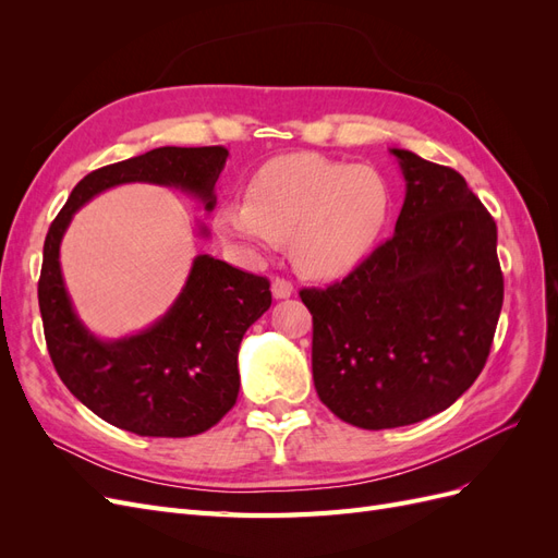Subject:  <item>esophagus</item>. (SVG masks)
Returning a JSON list of instances; mask_svg holds the SVG:
<instances>
[{
    "label": "esophagus",
    "instance_id": "obj_1",
    "mask_svg": "<svg viewBox=\"0 0 558 558\" xmlns=\"http://www.w3.org/2000/svg\"><path fill=\"white\" fill-rule=\"evenodd\" d=\"M272 295H275L277 300H286V298H291V295H293V283L277 277V279L272 281Z\"/></svg>",
    "mask_w": 558,
    "mask_h": 558
}]
</instances>
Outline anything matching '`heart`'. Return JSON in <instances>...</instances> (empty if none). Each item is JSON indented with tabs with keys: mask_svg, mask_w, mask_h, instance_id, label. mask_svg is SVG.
<instances>
[{
	"mask_svg": "<svg viewBox=\"0 0 558 558\" xmlns=\"http://www.w3.org/2000/svg\"><path fill=\"white\" fill-rule=\"evenodd\" d=\"M391 211V185L373 167L293 154L265 162L248 181V197L216 209L214 228L251 260L291 238L302 272L335 279L373 253Z\"/></svg>",
	"mask_w": 558,
	"mask_h": 558,
	"instance_id": "1",
	"label": "heart"
}]
</instances>
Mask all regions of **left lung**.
<instances>
[{"label":"left lung","instance_id":"obj_1","mask_svg":"<svg viewBox=\"0 0 558 558\" xmlns=\"http://www.w3.org/2000/svg\"><path fill=\"white\" fill-rule=\"evenodd\" d=\"M404 177L396 234L312 312L320 402L351 426L398 428L459 400L482 373L502 307L496 221L465 179L391 148Z\"/></svg>","mask_w":558,"mask_h":558}]
</instances>
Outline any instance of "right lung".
I'll return each mask as SVG.
<instances>
[{
	"mask_svg": "<svg viewBox=\"0 0 558 558\" xmlns=\"http://www.w3.org/2000/svg\"><path fill=\"white\" fill-rule=\"evenodd\" d=\"M223 146H162L83 177L44 242L39 310L46 347L64 386L107 424L148 437H191L216 426L238 402V353L251 324L272 305L269 281L202 253L179 298L154 326L102 340L78 318L60 269L74 214L123 183H156L216 207ZM207 238V228H199Z\"/></svg>",
	"mask_w": 558,
	"mask_h": 558,
	"instance_id": "1",
	"label": "right lung"
}]
</instances>
